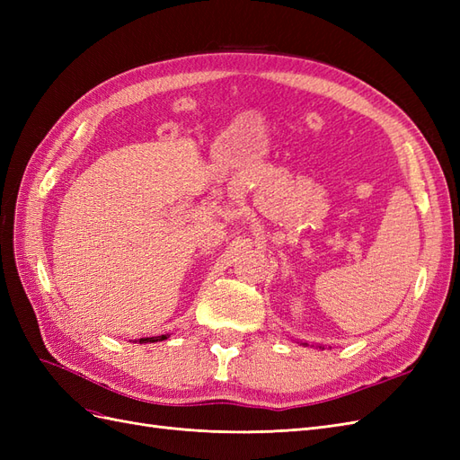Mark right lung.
I'll list each match as a JSON object with an SVG mask.
<instances>
[{"instance_id": "add662e5", "label": "right lung", "mask_w": 460, "mask_h": 460, "mask_svg": "<svg viewBox=\"0 0 460 460\" xmlns=\"http://www.w3.org/2000/svg\"><path fill=\"white\" fill-rule=\"evenodd\" d=\"M166 336H169V333H164V336H153V338H140V343H155V341H163V340H166Z\"/></svg>"}]
</instances>
